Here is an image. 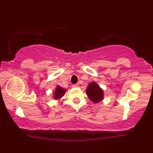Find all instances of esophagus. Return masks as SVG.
I'll return each mask as SVG.
<instances>
[{
    "label": "esophagus",
    "mask_w": 153,
    "mask_h": 153,
    "mask_svg": "<svg viewBox=\"0 0 153 153\" xmlns=\"http://www.w3.org/2000/svg\"><path fill=\"white\" fill-rule=\"evenodd\" d=\"M73 88H78L79 85L78 84H74V85H73Z\"/></svg>",
    "instance_id": "1"
}]
</instances>
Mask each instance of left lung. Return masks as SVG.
<instances>
[{
  "mask_svg": "<svg viewBox=\"0 0 153 153\" xmlns=\"http://www.w3.org/2000/svg\"><path fill=\"white\" fill-rule=\"evenodd\" d=\"M88 98L94 103H98L104 99V91L95 81L88 84L85 91Z\"/></svg>",
  "mask_w": 153,
  "mask_h": 153,
  "instance_id": "1",
  "label": "left lung"
}]
</instances>
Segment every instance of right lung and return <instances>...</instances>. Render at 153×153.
I'll list each match as a JSON object with an SVG mask.
<instances>
[{"label":"right lung","mask_w":153,"mask_h":153,"mask_svg":"<svg viewBox=\"0 0 153 153\" xmlns=\"http://www.w3.org/2000/svg\"><path fill=\"white\" fill-rule=\"evenodd\" d=\"M66 91H67V90L65 89V88L60 87V85H57L56 89H55V91L53 93V99L56 100H60L64 96Z\"/></svg>","instance_id":"1"}]
</instances>
